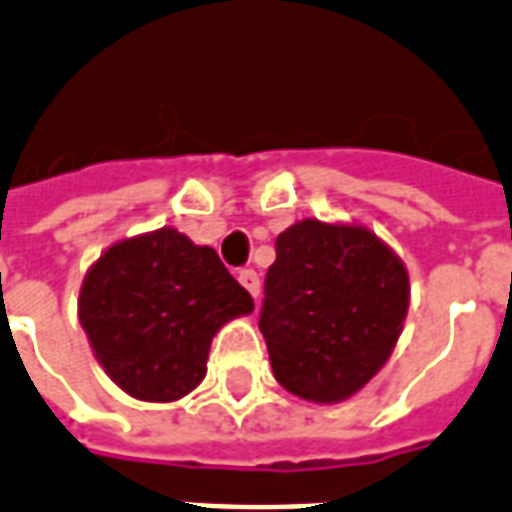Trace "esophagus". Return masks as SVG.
Segmentation results:
<instances>
[{"instance_id":"obj_1","label":"esophagus","mask_w":512,"mask_h":512,"mask_svg":"<svg viewBox=\"0 0 512 512\" xmlns=\"http://www.w3.org/2000/svg\"><path fill=\"white\" fill-rule=\"evenodd\" d=\"M239 282L241 287L252 295V298L257 300V295H260V276H257V271H252V268H244V271H239Z\"/></svg>"}]
</instances>
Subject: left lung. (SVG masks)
Returning a JSON list of instances; mask_svg holds the SVG:
<instances>
[{
	"label": "left lung",
	"instance_id": "1",
	"mask_svg": "<svg viewBox=\"0 0 512 512\" xmlns=\"http://www.w3.org/2000/svg\"><path fill=\"white\" fill-rule=\"evenodd\" d=\"M411 282L365 225L300 220L279 233L260 333L276 381L308 403L357 395L403 333Z\"/></svg>",
	"mask_w": 512,
	"mask_h": 512
}]
</instances>
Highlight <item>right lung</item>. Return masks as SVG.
<instances>
[{
  "label": "right lung",
  "mask_w": 512,
  "mask_h": 512,
  "mask_svg": "<svg viewBox=\"0 0 512 512\" xmlns=\"http://www.w3.org/2000/svg\"><path fill=\"white\" fill-rule=\"evenodd\" d=\"M252 311L255 300L217 252L174 228L112 244L88 268L77 300L99 365L144 403L193 392L217 330Z\"/></svg>",
  "instance_id": "obj_1"
}]
</instances>
